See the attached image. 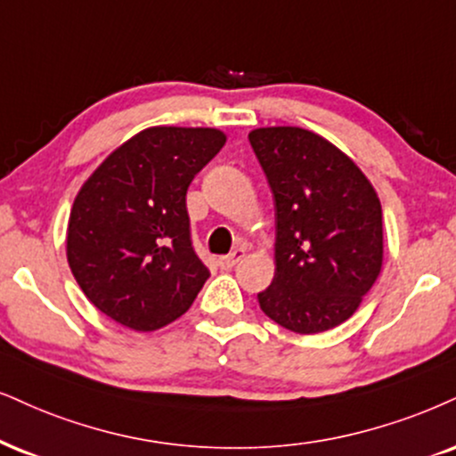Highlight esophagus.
I'll return each mask as SVG.
<instances>
[{
    "instance_id": "1",
    "label": "esophagus",
    "mask_w": 456,
    "mask_h": 456,
    "mask_svg": "<svg viewBox=\"0 0 456 456\" xmlns=\"http://www.w3.org/2000/svg\"><path fill=\"white\" fill-rule=\"evenodd\" d=\"M243 257H245V249H243V247H237V249H234L230 256L219 257L217 264H219V268H222V271H230V268L237 266V264L243 260Z\"/></svg>"
}]
</instances>
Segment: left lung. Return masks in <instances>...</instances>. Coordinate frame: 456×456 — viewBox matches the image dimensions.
<instances>
[{"mask_svg": "<svg viewBox=\"0 0 456 456\" xmlns=\"http://www.w3.org/2000/svg\"><path fill=\"white\" fill-rule=\"evenodd\" d=\"M274 199V279L257 294L296 334L345 323L383 268V207L345 151L297 126L249 133Z\"/></svg>", "mask_w": 456, "mask_h": 456, "instance_id": "8db88e82", "label": "left lung"}]
</instances>
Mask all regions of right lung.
Returning <instances> with one entry per match:
<instances>
[{"label": "right lung", "instance_id": "right-lung-1", "mask_svg": "<svg viewBox=\"0 0 456 456\" xmlns=\"http://www.w3.org/2000/svg\"><path fill=\"white\" fill-rule=\"evenodd\" d=\"M224 143L217 128L151 126L84 182L69 213L67 262L88 300L116 323L165 328L209 279L190 239L185 192Z\"/></svg>", "mask_w": 456, "mask_h": 456}]
</instances>
